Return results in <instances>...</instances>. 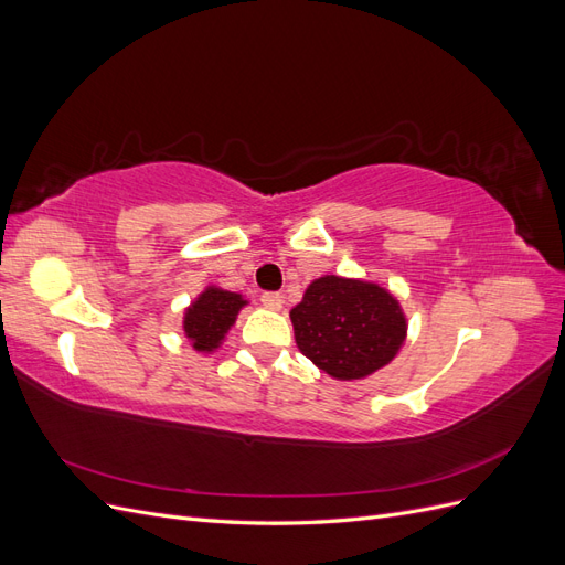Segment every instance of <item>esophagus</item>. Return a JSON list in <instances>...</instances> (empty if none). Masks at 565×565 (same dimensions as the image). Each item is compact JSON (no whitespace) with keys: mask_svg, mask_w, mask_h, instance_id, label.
<instances>
[{"mask_svg":"<svg viewBox=\"0 0 565 565\" xmlns=\"http://www.w3.org/2000/svg\"><path fill=\"white\" fill-rule=\"evenodd\" d=\"M262 303L270 311H280L282 309V295L278 292H264L262 295Z\"/></svg>","mask_w":565,"mask_h":565,"instance_id":"obj_1","label":"esophagus"}]
</instances>
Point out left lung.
<instances>
[{
    "instance_id": "left-lung-1",
    "label": "left lung",
    "mask_w": 565,
    "mask_h": 565,
    "mask_svg": "<svg viewBox=\"0 0 565 565\" xmlns=\"http://www.w3.org/2000/svg\"><path fill=\"white\" fill-rule=\"evenodd\" d=\"M299 351L334 380H363L396 358L407 322L398 299L363 280L322 276L289 311Z\"/></svg>"
}]
</instances>
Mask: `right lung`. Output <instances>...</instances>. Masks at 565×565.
I'll return each mask as SVG.
<instances>
[{"label":"right lung","mask_w":565,"mask_h":565,"mask_svg":"<svg viewBox=\"0 0 565 565\" xmlns=\"http://www.w3.org/2000/svg\"><path fill=\"white\" fill-rule=\"evenodd\" d=\"M247 301L228 292V289L221 287H207L204 292L188 306L185 318H183V332L191 339L195 351L210 353L218 349L221 341H224L231 324L235 322L237 313Z\"/></svg>","instance_id":"add662e5"}]
</instances>
